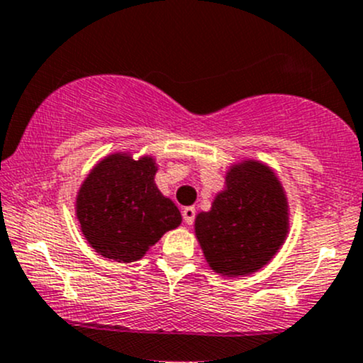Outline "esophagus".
Returning a JSON list of instances; mask_svg holds the SVG:
<instances>
[{"mask_svg": "<svg viewBox=\"0 0 363 363\" xmlns=\"http://www.w3.org/2000/svg\"><path fill=\"white\" fill-rule=\"evenodd\" d=\"M194 216H196V208H194V207L182 208V217H184V223L186 224H193Z\"/></svg>", "mask_w": 363, "mask_h": 363, "instance_id": "esophagus-1", "label": "esophagus"}]
</instances>
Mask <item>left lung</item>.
<instances>
[{
	"label": "left lung",
	"mask_w": 363,
	"mask_h": 363,
	"mask_svg": "<svg viewBox=\"0 0 363 363\" xmlns=\"http://www.w3.org/2000/svg\"><path fill=\"white\" fill-rule=\"evenodd\" d=\"M194 235L211 269L223 277L264 268L289 235V201L277 174L257 160L233 163L211 211L194 219Z\"/></svg>",
	"instance_id": "1"
}]
</instances>
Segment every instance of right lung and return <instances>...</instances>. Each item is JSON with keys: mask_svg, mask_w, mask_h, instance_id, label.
Wrapping results in <instances>:
<instances>
[{"mask_svg": "<svg viewBox=\"0 0 363 363\" xmlns=\"http://www.w3.org/2000/svg\"><path fill=\"white\" fill-rule=\"evenodd\" d=\"M156 170L152 156L133 160L130 152H111L82 182L76 217L86 242L102 257L139 261L181 224L179 208L155 184Z\"/></svg>", "mask_w": 363, "mask_h": 363, "instance_id": "right-lung-1", "label": "right lung"}]
</instances>
